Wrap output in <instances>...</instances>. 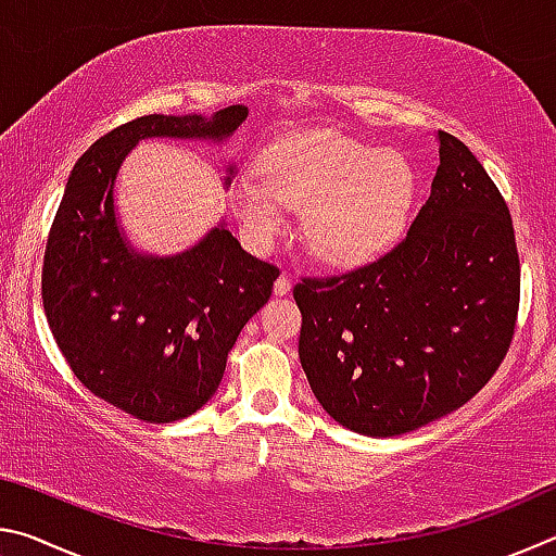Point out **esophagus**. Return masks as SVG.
Segmentation results:
<instances>
[{
	"label": "esophagus",
	"mask_w": 556,
	"mask_h": 556,
	"mask_svg": "<svg viewBox=\"0 0 556 556\" xmlns=\"http://www.w3.org/2000/svg\"><path fill=\"white\" fill-rule=\"evenodd\" d=\"M291 291V279L287 275H279L275 281V294L277 296H287Z\"/></svg>",
	"instance_id": "obj_1"
}]
</instances>
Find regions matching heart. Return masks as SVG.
<instances>
[{
  "label": "heart",
  "instance_id": "obj_1",
  "mask_svg": "<svg viewBox=\"0 0 556 556\" xmlns=\"http://www.w3.org/2000/svg\"><path fill=\"white\" fill-rule=\"evenodd\" d=\"M414 168L400 152L336 131H306L269 149L265 172L244 168L230 201L248 238L269 244L304 211V238L316 260L361 267L382 255L407 220Z\"/></svg>",
  "mask_w": 556,
  "mask_h": 556
}]
</instances>
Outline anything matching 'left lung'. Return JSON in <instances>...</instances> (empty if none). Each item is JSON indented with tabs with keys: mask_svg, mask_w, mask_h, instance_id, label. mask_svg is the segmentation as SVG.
<instances>
[{
	"mask_svg": "<svg viewBox=\"0 0 556 556\" xmlns=\"http://www.w3.org/2000/svg\"><path fill=\"white\" fill-rule=\"evenodd\" d=\"M427 203L400 244L341 277L301 279L299 361L338 425L407 434L493 378L520 306L510 211L483 164L439 131Z\"/></svg>",
	"mask_w": 556,
	"mask_h": 556,
	"instance_id": "obj_1",
	"label": "left lung"
}]
</instances>
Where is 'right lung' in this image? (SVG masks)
<instances>
[{
	"mask_svg": "<svg viewBox=\"0 0 556 556\" xmlns=\"http://www.w3.org/2000/svg\"><path fill=\"white\" fill-rule=\"evenodd\" d=\"M248 117L230 105L203 115H147L108 131L73 166L46 244L41 296L55 343L86 388L149 425L208 402L242 326L279 277L220 220L178 255L131 248L117 220L119 166L142 139L223 144ZM235 164L225 168L230 186Z\"/></svg>",
	"mask_w": 556,
	"mask_h": 556,
	"instance_id": "1",
	"label": "right lung"
}]
</instances>
